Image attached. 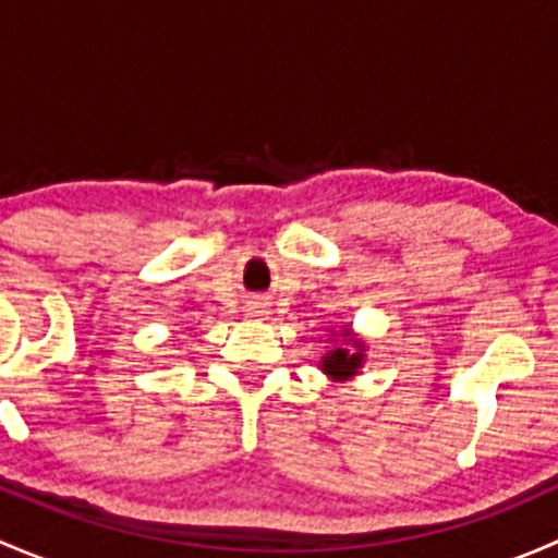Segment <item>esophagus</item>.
<instances>
[{
  "label": "esophagus",
  "instance_id": "34e87169",
  "mask_svg": "<svg viewBox=\"0 0 558 558\" xmlns=\"http://www.w3.org/2000/svg\"><path fill=\"white\" fill-rule=\"evenodd\" d=\"M264 315H269L267 305H264V302H251V305H247V318L264 320Z\"/></svg>",
  "mask_w": 558,
  "mask_h": 558
}]
</instances>
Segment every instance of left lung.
<instances>
[{
	"label": "left lung",
	"instance_id": "left-lung-1",
	"mask_svg": "<svg viewBox=\"0 0 558 558\" xmlns=\"http://www.w3.org/2000/svg\"><path fill=\"white\" fill-rule=\"evenodd\" d=\"M337 339L341 342L337 343ZM329 342H335V348H329L320 356V373L329 380H335V384H345V380L356 378L364 367V348H367V342L359 340L351 331V326H340L337 331H331Z\"/></svg>",
	"mask_w": 558,
	"mask_h": 558
}]
</instances>
